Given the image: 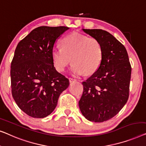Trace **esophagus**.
I'll list each match as a JSON object with an SVG mask.
<instances>
[{"mask_svg": "<svg viewBox=\"0 0 146 146\" xmlns=\"http://www.w3.org/2000/svg\"><path fill=\"white\" fill-rule=\"evenodd\" d=\"M69 82H70V83H72V82L77 81L75 79H73V78H71V77L69 78Z\"/></svg>", "mask_w": 146, "mask_h": 146, "instance_id": "1", "label": "esophagus"}]
</instances>
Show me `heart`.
I'll return each instance as SVG.
<instances>
[{
  "instance_id": "obj_1",
  "label": "heart",
  "mask_w": 146,
  "mask_h": 146,
  "mask_svg": "<svg viewBox=\"0 0 146 146\" xmlns=\"http://www.w3.org/2000/svg\"><path fill=\"white\" fill-rule=\"evenodd\" d=\"M53 65L59 72L65 70L71 61V72L79 76L95 72L101 64L103 50L97 39L73 32L61 40V47L53 49Z\"/></svg>"
}]
</instances>
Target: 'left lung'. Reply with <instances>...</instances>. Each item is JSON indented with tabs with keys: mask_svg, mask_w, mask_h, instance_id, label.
Segmentation results:
<instances>
[{
	"mask_svg": "<svg viewBox=\"0 0 146 146\" xmlns=\"http://www.w3.org/2000/svg\"><path fill=\"white\" fill-rule=\"evenodd\" d=\"M99 41L103 56L100 67L83 81L80 110L88 120L102 122L112 118L127 102L132 68L125 47L109 32L82 29Z\"/></svg>",
	"mask_w": 146,
	"mask_h": 146,
	"instance_id": "obj_1",
	"label": "left lung"
}]
</instances>
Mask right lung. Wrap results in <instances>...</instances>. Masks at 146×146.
Returning <instances> with one entry per match:
<instances>
[{
  "label": "right lung",
  "instance_id": "obj_1",
  "mask_svg": "<svg viewBox=\"0 0 146 146\" xmlns=\"http://www.w3.org/2000/svg\"><path fill=\"white\" fill-rule=\"evenodd\" d=\"M65 26H40L18 43L11 67L12 94L20 109L33 118L48 116L69 79L55 69L52 52Z\"/></svg>",
  "mask_w": 146,
  "mask_h": 146
}]
</instances>
